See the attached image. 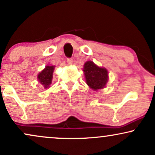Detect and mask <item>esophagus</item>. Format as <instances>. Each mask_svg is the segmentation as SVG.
<instances>
[{
  "label": "esophagus",
  "instance_id": "esophagus-1",
  "mask_svg": "<svg viewBox=\"0 0 155 155\" xmlns=\"http://www.w3.org/2000/svg\"><path fill=\"white\" fill-rule=\"evenodd\" d=\"M67 62H68V64H72V63H73V60L70 58H68L67 59Z\"/></svg>",
  "mask_w": 155,
  "mask_h": 155
}]
</instances>
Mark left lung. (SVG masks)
<instances>
[{"label": "left lung", "mask_w": 155, "mask_h": 155, "mask_svg": "<svg viewBox=\"0 0 155 155\" xmlns=\"http://www.w3.org/2000/svg\"><path fill=\"white\" fill-rule=\"evenodd\" d=\"M83 72L87 85L91 88L97 91L106 86L108 79L106 68L97 66L92 61H87L84 64Z\"/></svg>", "instance_id": "left-lung-1"}]
</instances>
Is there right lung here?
Listing matches in <instances>:
<instances>
[{
	"mask_svg": "<svg viewBox=\"0 0 155 155\" xmlns=\"http://www.w3.org/2000/svg\"><path fill=\"white\" fill-rule=\"evenodd\" d=\"M54 66L47 65L45 68L38 74L37 79L45 88H48L52 81L53 72H54Z\"/></svg>",
	"mask_w": 155,
	"mask_h": 155,
	"instance_id": "right-lung-1",
	"label": "right lung"
}]
</instances>
